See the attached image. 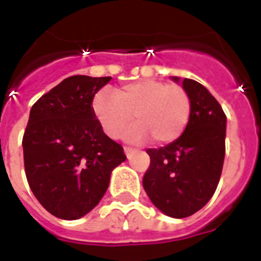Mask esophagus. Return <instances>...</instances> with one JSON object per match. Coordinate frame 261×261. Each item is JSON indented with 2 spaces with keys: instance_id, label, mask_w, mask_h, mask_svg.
Returning <instances> with one entry per match:
<instances>
[{
  "instance_id": "obj_1",
  "label": "esophagus",
  "mask_w": 261,
  "mask_h": 261,
  "mask_svg": "<svg viewBox=\"0 0 261 261\" xmlns=\"http://www.w3.org/2000/svg\"><path fill=\"white\" fill-rule=\"evenodd\" d=\"M133 151H134V149H133L131 147H124V152H125V155H127V156H130V153L133 152Z\"/></svg>"
}]
</instances>
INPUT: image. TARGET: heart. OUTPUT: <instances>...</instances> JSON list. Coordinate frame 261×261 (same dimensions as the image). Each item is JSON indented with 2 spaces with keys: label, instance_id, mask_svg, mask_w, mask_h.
<instances>
[{
  "label": "heart",
  "instance_id": "heart-1",
  "mask_svg": "<svg viewBox=\"0 0 261 261\" xmlns=\"http://www.w3.org/2000/svg\"><path fill=\"white\" fill-rule=\"evenodd\" d=\"M92 110L105 134L120 138L133 123L128 138L169 144L185 133L192 116V97L181 85L164 81L131 82L114 93H97Z\"/></svg>",
  "mask_w": 261,
  "mask_h": 261
}]
</instances>
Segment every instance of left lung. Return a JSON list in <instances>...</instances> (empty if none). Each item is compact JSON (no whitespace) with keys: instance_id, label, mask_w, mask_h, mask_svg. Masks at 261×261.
I'll list each match as a JSON object with an SVG mask.
<instances>
[{"instance_id":"left-lung-1","label":"left lung","mask_w":261,"mask_h":261,"mask_svg":"<svg viewBox=\"0 0 261 261\" xmlns=\"http://www.w3.org/2000/svg\"><path fill=\"white\" fill-rule=\"evenodd\" d=\"M181 85L192 97L190 121L176 141L148 148L151 162L142 177L153 205L173 218L190 217L210 201L225 158L226 116L221 105L197 81L185 78Z\"/></svg>"}]
</instances>
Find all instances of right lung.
<instances>
[{
	"label": "right lung",
	"instance_id": "add662e5",
	"mask_svg": "<svg viewBox=\"0 0 261 261\" xmlns=\"http://www.w3.org/2000/svg\"><path fill=\"white\" fill-rule=\"evenodd\" d=\"M110 80L69 76L32 106L22 138L26 179L57 218L78 219L96 207L112 170L127 158L92 110L95 93Z\"/></svg>",
	"mask_w": 261,
	"mask_h": 261
}]
</instances>
